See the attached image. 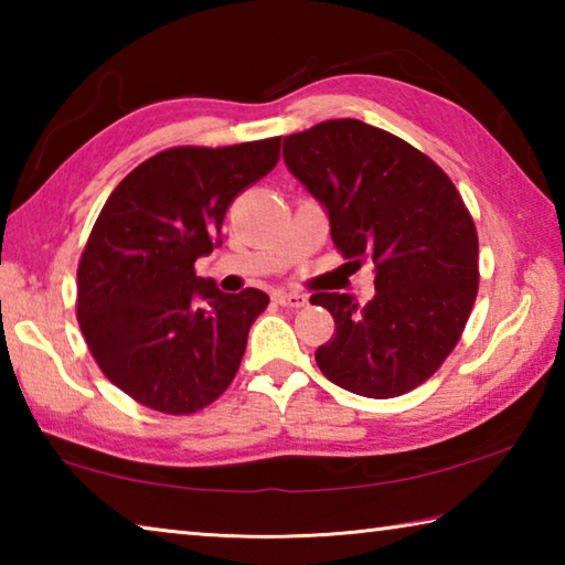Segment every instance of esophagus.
Returning <instances> with one entry per match:
<instances>
[{"instance_id": "obj_1", "label": "esophagus", "mask_w": 565, "mask_h": 565, "mask_svg": "<svg viewBox=\"0 0 565 565\" xmlns=\"http://www.w3.org/2000/svg\"><path fill=\"white\" fill-rule=\"evenodd\" d=\"M274 301L279 306H289V309H301V306H306V296L296 291H276Z\"/></svg>"}]
</instances>
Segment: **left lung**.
Here are the masks:
<instances>
[{
  "label": "left lung",
  "mask_w": 565,
  "mask_h": 565,
  "mask_svg": "<svg viewBox=\"0 0 565 565\" xmlns=\"http://www.w3.org/2000/svg\"><path fill=\"white\" fill-rule=\"evenodd\" d=\"M284 161L329 214L343 259H371L376 296L321 291L333 337L317 349L331 384L394 398L431 379L461 339L478 294V234L434 159L359 119L284 137Z\"/></svg>",
  "instance_id": "1"
}]
</instances>
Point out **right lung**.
Wrapping results in <instances>:
<instances>
[{
  "label": "right lung",
  "mask_w": 565,
  "mask_h": 565,
  "mask_svg": "<svg viewBox=\"0 0 565 565\" xmlns=\"http://www.w3.org/2000/svg\"><path fill=\"white\" fill-rule=\"evenodd\" d=\"M279 147L281 137L164 149L99 212L76 269V319L102 374L137 404L196 414L234 381L269 296L218 291L194 262L222 244L226 209L269 174Z\"/></svg>",
  "instance_id": "obj_1"
}]
</instances>
